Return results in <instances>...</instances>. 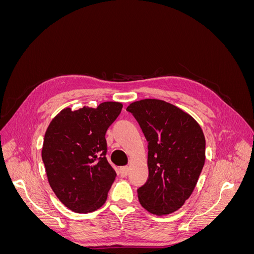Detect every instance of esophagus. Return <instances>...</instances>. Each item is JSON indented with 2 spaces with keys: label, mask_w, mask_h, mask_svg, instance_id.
I'll use <instances>...</instances> for the list:
<instances>
[{
  "label": "esophagus",
  "mask_w": 254,
  "mask_h": 254,
  "mask_svg": "<svg viewBox=\"0 0 254 254\" xmlns=\"http://www.w3.org/2000/svg\"><path fill=\"white\" fill-rule=\"evenodd\" d=\"M128 173H129V167L128 166H122L120 168V175L122 177H126L128 175Z\"/></svg>",
  "instance_id": "obj_1"
}]
</instances>
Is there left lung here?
<instances>
[{"label": "left lung", "mask_w": 254, "mask_h": 254, "mask_svg": "<svg viewBox=\"0 0 254 254\" xmlns=\"http://www.w3.org/2000/svg\"><path fill=\"white\" fill-rule=\"evenodd\" d=\"M148 142V179L137 189L144 209L156 215L171 214L193 193L205 160L201 127L170 103L142 99L127 107Z\"/></svg>", "instance_id": "1"}]
</instances>
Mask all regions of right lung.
Segmentation results:
<instances>
[{
    "label": "right lung",
    "mask_w": 254,
    "mask_h": 254,
    "mask_svg": "<svg viewBox=\"0 0 254 254\" xmlns=\"http://www.w3.org/2000/svg\"><path fill=\"white\" fill-rule=\"evenodd\" d=\"M122 108L117 102L65 108L49 125L42 160L52 190L67 209L90 213L106 202L117 174L106 158L105 136Z\"/></svg>",
    "instance_id": "add662e5"
}]
</instances>
